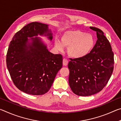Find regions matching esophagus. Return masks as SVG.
Listing matches in <instances>:
<instances>
[{"label": "esophagus", "mask_w": 121, "mask_h": 121, "mask_svg": "<svg viewBox=\"0 0 121 121\" xmlns=\"http://www.w3.org/2000/svg\"><path fill=\"white\" fill-rule=\"evenodd\" d=\"M68 61L67 59H63V65L66 66V65H68Z\"/></svg>", "instance_id": "34e87169"}]
</instances>
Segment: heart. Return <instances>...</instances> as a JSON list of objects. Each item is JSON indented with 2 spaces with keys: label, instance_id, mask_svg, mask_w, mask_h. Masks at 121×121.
Wrapping results in <instances>:
<instances>
[{
  "label": "heart",
  "instance_id": "obj_1",
  "mask_svg": "<svg viewBox=\"0 0 121 121\" xmlns=\"http://www.w3.org/2000/svg\"><path fill=\"white\" fill-rule=\"evenodd\" d=\"M61 43L55 42L56 48L60 51L63 46L68 47V53L71 57L79 59L85 56L92 50L95 43L93 36L79 30H69L62 35Z\"/></svg>",
  "mask_w": 121,
  "mask_h": 121
}]
</instances>
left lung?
Returning a JSON list of instances; mask_svg holds the SVG:
<instances>
[{
  "mask_svg": "<svg viewBox=\"0 0 121 121\" xmlns=\"http://www.w3.org/2000/svg\"><path fill=\"white\" fill-rule=\"evenodd\" d=\"M97 33V40L85 56L70 59L69 84L79 96H90L101 91L107 84L114 69V53L103 31L90 26Z\"/></svg>",
  "mask_w": 121,
  "mask_h": 121,
  "instance_id": "1",
  "label": "left lung"
}]
</instances>
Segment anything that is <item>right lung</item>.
Instances as JSON below:
<instances>
[{
    "label": "right lung",
    "mask_w": 121,
    "mask_h": 121,
    "mask_svg": "<svg viewBox=\"0 0 121 121\" xmlns=\"http://www.w3.org/2000/svg\"><path fill=\"white\" fill-rule=\"evenodd\" d=\"M48 26L37 22L28 24L14 35L8 48L6 65L13 82L29 95L48 92L62 67V55L51 53L40 38L33 37L39 35L52 40Z\"/></svg>",
    "instance_id": "add662e5"
}]
</instances>
